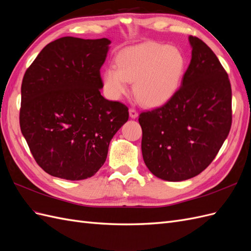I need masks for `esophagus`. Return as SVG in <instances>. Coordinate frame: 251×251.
Wrapping results in <instances>:
<instances>
[{
    "instance_id": "1",
    "label": "esophagus",
    "mask_w": 251,
    "mask_h": 251,
    "mask_svg": "<svg viewBox=\"0 0 251 251\" xmlns=\"http://www.w3.org/2000/svg\"><path fill=\"white\" fill-rule=\"evenodd\" d=\"M128 113H130V117L131 118H136L138 116V112L136 111L135 109H133V108H131L130 110H128Z\"/></svg>"
}]
</instances>
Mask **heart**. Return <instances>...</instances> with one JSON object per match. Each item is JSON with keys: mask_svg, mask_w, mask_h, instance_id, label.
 I'll use <instances>...</instances> for the list:
<instances>
[{"mask_svg": "<svg viewBox=\"0 0 251 251\" xmlns=\"http://www.w3.org/2000/svg\"><path fill=\"white\" fill-rule=\"evenodd\" d=\"M185 64L178 48L146 42L118 53L116 67L109 66L103 71V86L111 97L118 98L127 92V81L134 82V94L140 103L160 107L176 94Z\"/></svg>", "mask_w": 251, "mask_h": 251, "instance_id": "b5f03b06", "label": "heart"}]
</instances>
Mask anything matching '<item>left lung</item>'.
Here are the masks:
<instances>
[{
    "label": "left lung",
    "instance_id": "8db88e82",
    "mask_svg": "<svg viewBox=\"0 0 251 251\" xmlns=\"http://www.w3.org/2000/svg\"><path fill=\"white\" fill-rule=\"evenodd\" d=\"M192 59L163 105L140 113L141 150L148 169L166 181L193 178L212 162L229 134L231 86L206 44L189 35Z\"/></svg>",
    "mask_w": 251,
    "mask_h": 251
}]
</instances>
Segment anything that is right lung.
Wrapping results in <instances>:
<instances>
[{"label":"right lung","mask_w":251,"mask_h":251,"mask_svg":"<svg viewBox=\"0 0 251 251\" xmlns=\"http://www.w3.org/2000/svg\"><path fill=\"white\" fill-rule=\"evenodd\" d=\"M110 44L60 37L44 47L23 77L21 131L36 163L53 177L94 176L128 119L126 104L100 94Z\"/></svg>","instance_id":"1"}]
</instances>
